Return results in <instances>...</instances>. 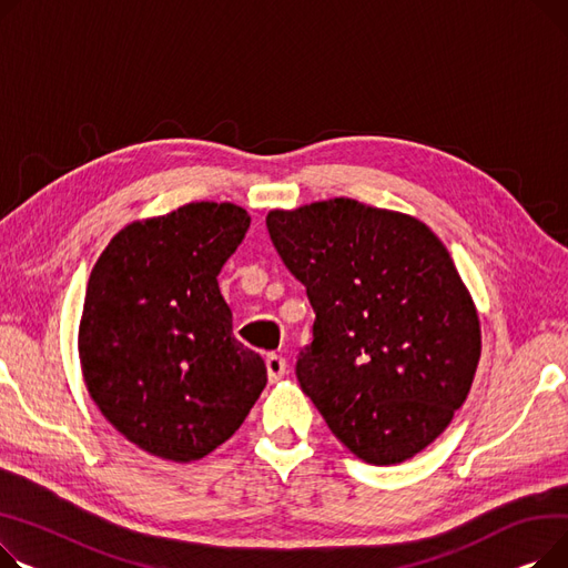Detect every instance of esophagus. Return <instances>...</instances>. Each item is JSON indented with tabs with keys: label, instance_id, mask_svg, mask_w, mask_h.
I'll use <instances>...</instances> for the list:
<instances>
[{
	"label": "esophagus",
	"instance_id": "esophagus-1",
	"mask_svg": "<svg viewBox=\"0 0 568 568\" xmlns=\"http://www.w3.org/2000/svg\"><path fill=\"white\" fill-rule=\"evenodd\" d=\"M265 369H268V381L277 383L286 376V359L282 355H268L265 357Z\"/></svg>",
	"mask_w": 568,
	"mask_h": 568
}]
</instances>
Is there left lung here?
I'll use <instances>...</instances> for the list:
<instances>
[{
  "mask_svg": "<svg viewBox=\"0 0 568 568\" xmlns=\"http://www.w3.org/2000/svg\"><path fill=\"white\" fill-rule=\"evenodd\" d=\"M307 286L314 339L297 381L364 463L424 452L468 398L481 327L443 241L413 215L348 196L265 217Z\"/></svg>",
  "mask_w": 568,
  "mask_h": 568,
  "instance_id": "obj_1",
  "label": "left lung"
}]
</instances>
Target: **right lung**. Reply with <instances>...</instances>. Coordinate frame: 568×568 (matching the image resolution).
<instances>
[{
	"label": "right lung",
	"instance_id": "1",
	"mask_svg": "<svg viewBox=\"0 0 568 568\" xmlns=\"http://www.w3.org/2000/svg\"><path fill=\"white\" fill-rule=\"evenodd\" d=\"M252 217L236 204L192 202L123 226L98 256L78 353L89 396L140 449L204 458L241 428L268 374L233 337L217 275Z\"/></svg>",
	"mask_w": 568,
	"mask_h": 568
}]
</instances>
